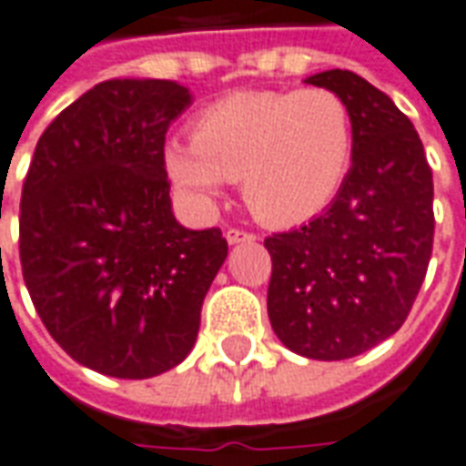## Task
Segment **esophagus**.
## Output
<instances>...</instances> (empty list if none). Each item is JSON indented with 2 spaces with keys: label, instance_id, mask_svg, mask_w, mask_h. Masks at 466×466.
<instances>
[{
  "label": "esophagus",
  "instance_id": "1",
  "mask_svg": "<svg viewBox=\"0 0 466 466\" xmlns=\"http://www.w3.org/2000/svg\"><path fill=\"white\" fill-rule=\"evenodd\" d=\"M224 237H227V242H229V244L255 242V239H257V234L244 232V229H237V227H232V229H227V232H224Z\"/></svg>",
  "mask_w": 466,
  "mask_h": 466
}]
</instances>
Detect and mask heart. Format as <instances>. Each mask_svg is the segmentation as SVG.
Here are the masks:
<instances>
[{
  "label": "heart",
  "instance_id": "heart-1",
  "mask_svg": "<svg viewBox=\"0 0 466 466\" xmlns=\"http://www.w3.org/2000/svg\"><path fill=\"white\" fill-rule=\"evenodd\" d=\"M353 116L328 87L234 93L191 123L188 143L166 146L174 184L209 201L239 181L257 222L295 227L335 199L353 161Z\"/></svg>",
  "mask_w": 466,
  "mask_h": 466
}]
</instances>
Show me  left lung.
Returning <instances> with one entry per match:
<instances>
[{
	"instance_id": "1",
	"label": "left lung",
	"mask_w": 466,
	"mask_h": 466,
	"mask_svg": "<svg viewBox=\"0 0 466 466\" xmlns=\"http://www.w3.org/2000/svg\"><path fill=\"white\" fill-rule=\"evenodd\" d=\"M353 116V166L333 204L267 237V312L278 338L315 360L366 353L411 312L434 247V181L414 123L350 70L308 77Z\"/></svg>"
}]
</instances>
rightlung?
Segmentation results:
<instances>
[{"mask_svg": "<svg viewBox=\"0 0 466 466\" xmlns=\"http://www.w3.org/2000/svg\"><path fill=\"white\" fill-rule=\"evenodd\" d=\"M191 96L171 80H106L52 120L19 204L22 278L65 353L113 379H151L197 343L222 229L171 211L164 143Z\"/></svg>", "mask_w": 466, "mask_h": 466, "instance_id": "1", "label": "right lung"}]
</instances>
